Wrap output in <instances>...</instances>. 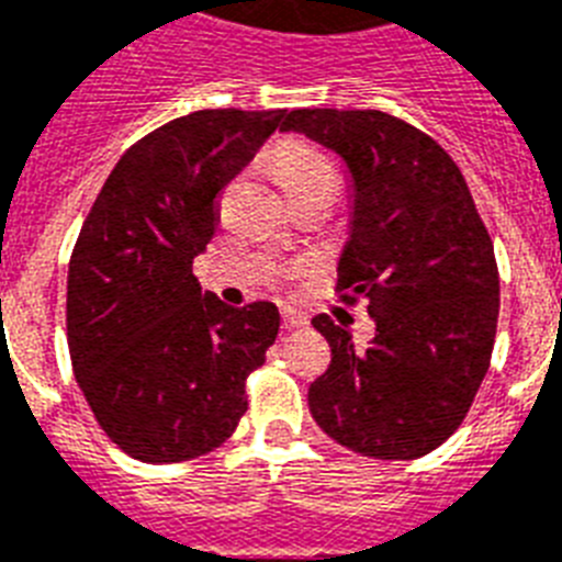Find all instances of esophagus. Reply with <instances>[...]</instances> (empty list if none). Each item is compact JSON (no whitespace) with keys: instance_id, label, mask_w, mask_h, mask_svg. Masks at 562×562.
I'll list each match as a JSON object with an SVG mask.
<instances>
[{"instance_id":"esophagus-1","label":"esophagus","mask_w":562,"mask_h":562,"mask_svg":"<svg viewBox=\"0 0 562 562\" xmlns=\"http://www.w3.org/2000/svg\"><path fill=\"white\" fill-rule=\"evenodd\" d=\"M282 324H285V329H300V326H308V315L300 308L285 306L282 308Z\"/></svg>"}]
</instances>
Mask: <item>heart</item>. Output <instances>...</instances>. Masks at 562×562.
Here are the masks:
<instances>
[{
	"instance_id": "b5f03b06",
	"label": "heart",
	"mask_w": 562,
	"mask_h": 562,
	"mask_svg": "<svg viewBox=\"0 0 562 562\" xmlns=\"http://www.w3.org/2000/svg\"><path fill=\"white\" fill-rule=\"evenodd\" d=\"M273 178L289 198L315 192V189H333V192L338 189V175H335L333 162L317 148H308L303 143L282 145L280 154L273 157Z\"/></svg>"
}]
</instances>
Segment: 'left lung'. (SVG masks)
I'll return each instance as SVG.
<instances>
[{"label": "left lung", "instance_id": "obj_1", "mask_svg": "<svg viewBox=\"0 0 562 562\" xmlns=\"http://www.w3.org/2000/svg\"><path fill=\"white\" fill-rule=\"evenodd\" d=\"M280 131L341 157L350 236L338 291L368 300V347L329 315L312 326L333 347L308 384L326 435L379 461H414L461 426L490 368L498 268L461 169L417 127L382 110H291Z\"/></svg>", "mask_w": 562, "mask_h": 562}]
</instances>
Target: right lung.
I'll return each mask as SVG.
<instances>
[{
	"mask_svg": "<svg viewBox=\"0 0 562 562\" xmlns=\"http://www.w3.org/2000/svg\"><path fill=\"white\" fill-rule=\"evenodd\" d=\"M285 110H198L131 145L104 180L66 280L75 379L113 443L178 463L224 443L247 411V373L277 341L273 303L233 308L201 291L192 259L215 198Z\"/></svg>",
	"mask_w": 562,
	"mask_h": 562,
	"instance_id": "add662e5",
	"label": "right lung"
}]
</instances>
